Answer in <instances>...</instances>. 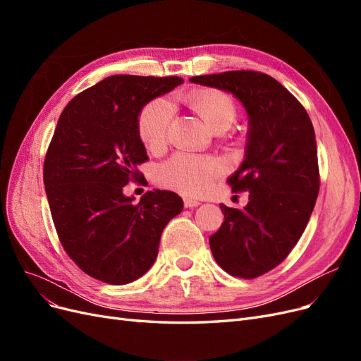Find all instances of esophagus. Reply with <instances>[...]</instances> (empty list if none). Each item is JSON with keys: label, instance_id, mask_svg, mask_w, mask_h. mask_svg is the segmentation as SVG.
<instances>
[{"label": "esophagus", "instance_id": "1", "mask_svg": "<svg viewBox=\"0 0 361 361\" xmlns=\"http://www.w3.org/2000/svg\"><path fill=\"white\" fill-rule=\"evenodd\" d=\"M183 204L185 207H197L200 204L199 200H194V199H190V197H185L183 199Z\"/></svg>", "mask_w": 361, "mask_h": 361}]
</instances>
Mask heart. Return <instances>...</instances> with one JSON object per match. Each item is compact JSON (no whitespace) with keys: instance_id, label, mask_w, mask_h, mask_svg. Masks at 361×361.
<instances>
[{"instance_id":"obj_1","label":"heart","mask_w":361,"mask_h":361,"mask_svg":"<svg viewBox=\"0 0 361 361\" xmlns=\"http://www.w3.org/2000/svg\"><path fill=\"white\" fill-rule=\"evenodd\" d=\"M187 102L212 129H227L236 120V105L232 97L218 90H197L188 94ZM173 118V106L166 99L147 104L138 116V135L152 149H159L167 141ZM224 171L221 159L206 155L176 154L162 162L157 179L170 190L185 195H203L212 188L215 178Z\"/></svg>"}]
</instances>
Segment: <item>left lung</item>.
Returning a JSON list of instances; mask_svg holds the SVG:
<instances>
[{
  "label": "left lung",
  "instance_id": "obj_1",
  "mask_svg": "<svg viewBox=\"0 0 361 361\" xmlns=\"http://www.w3.org/2000/svg\"><path fill=\"white\" fill-rule=\"evenodd\" d=\"M190 81L232 93L247 111L245 157L227 182L233 191H248V203L244 209L220 204L224 221L209 245L231 276L259 277L286 259L313 212L319 169L312 120L265 73L232 71Z\"/></svg>",
  "mask_w": 361,
  "mask_h": 361
}]
</instances>
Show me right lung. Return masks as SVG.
<instances>
[{
    "label": "right lung",
    "instance_id": "add662e5",
    "mask_svg": "<svg viewBox=\"0 0 361 361\" xmlns=\"http://www.w3.org/2000/svg\"><path fill=\"white\" fill-rule=\"evenodd\" d=\"M179 76L113 75L64 108L47 152L43 182L60 243L85 274L126 285L155 264L164 227L182 212L176 192L126 197L147 161L138 135L141 110L182 84Z\"/></svg>",
    "mask_w": 361,
    "mask_h": 361
}]
</instances>
